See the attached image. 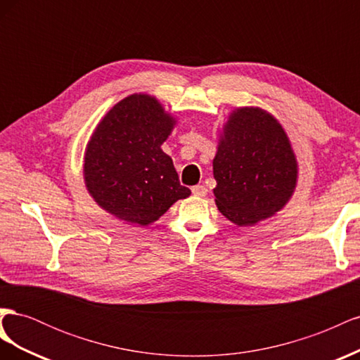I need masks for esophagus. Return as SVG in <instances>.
Returning <instances> with one entry per match:
<instances>
[{"label": "esophagus", "mask_w": 360, "mask_h": 360, "mask_svg": "<svg viewBox=\"0 0 360 360\" xmlns=\"http://www.w3.org/2000/svg\"><path fill=\"white\" fill-rule=\"evenodd\" d=\"M192 193L195 195V197H205L207 193V189L205 186H201V184H197V186H192Z\"/></svg>", "instance_id": "1"}]
</instances>
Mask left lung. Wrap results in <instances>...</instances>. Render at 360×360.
<instances>
[{
  "label": "left lung",
  "mask_w": 360,
  "mask_h": 360,
  "mask_svg": "<svg viewBox=\"0 0 360 360\" xmlns=\"http://www.w3.org/2000/svg\"><path fill=\"white\" fill-rule=\"evenodd\" d=\"M219 212L237 225H254L281 210L296 186L297 163L284 129L258 108L230 115L213 160Z\"/></svg>",
  "instance_id": "left-lung-1"
}]
</instances>
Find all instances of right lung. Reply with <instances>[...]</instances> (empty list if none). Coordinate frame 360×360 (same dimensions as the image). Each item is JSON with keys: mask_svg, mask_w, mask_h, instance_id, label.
I'll return each mask as SVG.
<instances>
[{"mask_svg": "<svg viewBox=\"0 0 360 360\" xmlns=\"http://www.w3.org/2000/svg\"><path fill=\"white\" fill-rule=\"evenodd\" d=\"M174 120L146 94L118 102L97 126L85 153L91 197L120 219L148 225L191 191L162 151Z\"/></svg>", "mask_w": 360, "mask_h": 360, "instance_id": "obj_1", "label": "right lung"}]
</instances>
